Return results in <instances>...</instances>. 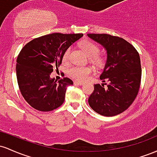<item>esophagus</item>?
Returning <instances> with one entry per match:
<instances>
[{
    "instance_id": "34e87169",
    "label": "esophagus",
    "mask_w": 157,
    "mask_h": 157,
    "mask_svg": "<svg viewBox=\"0 0 157 157\" xmlns=\"http://www.w3.org/2000/svg\"><path fill=\"white\" fill-rule=\"evenodd\" d=\"M74 84H77V85H80V86L83 85V84H84L83 82H76V81H75V82H74Z\"/></svg>"
}]
</instances>
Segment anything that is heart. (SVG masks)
<instances>
[{
    "instance_id": "heart-1",
    "label": "heart",
    "mask_w": 157,
    "mask_h": 157,
    "mask_svg": "<svg viewBox=\"0 0 157 157\" xmlns=\"http://www.w3.org/2000/svg\"><path fill=\"white\" fill-rule=\"evenodd\" d=\"M81 48L84 51L88 57L90 58L92 62L96 64H101L103 62V59L101 56L98 55L99 47L93 41L89 40H84L79 43ZM71 51V47H67L62 55V61L64 63H67L70 59V54ZM92 72V69L90 67H80L73 66L69 68L67 70V74L70 78L75 80L82 82L87 78L89 74Z\"/></svg>"
}]
</instances>
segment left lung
I'll return each instance as SVG.
<instances>
[{"instance_id":"obj_1","label":"left lung","mask_w":157,"mask_h":157,"mask_svg":"<svg viewBox=\"0 0 157 157\" xmlns=\"http://www.w3.org/2000/svg\"><path fill=\"white\" fill-rule=\"evenodd\" d=\"M87 36L107 51L106 64L100 75L105 83L94 84L88 103L101 116L120 114L131 106L138 94L142 75L140 55L133 45L119 37L108 34Z\"/></svg>"}]
</instances>
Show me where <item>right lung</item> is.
Returning <instances> with one entry per match:
<instances>
[{
    "mask_svg": "<svg viewBox=\"0 0 157 157\" xmlns=\"http://www.w3.org/2000/svg\"><path fill=\"white\" fill-rule=\"evenodd\" d=\"M83 34L52 33L32 40L17 58V84L26 101L40 111H51L64 101L67 87L73 81L64 78L59 82L50 78L53 69L61 64L63 52Z\"/></svg>",
    "mask_w": 157,
    "mask_h": 157,
    "instance_id": "right-lung-1",
    "label": "right lung"
}]
</instances>
